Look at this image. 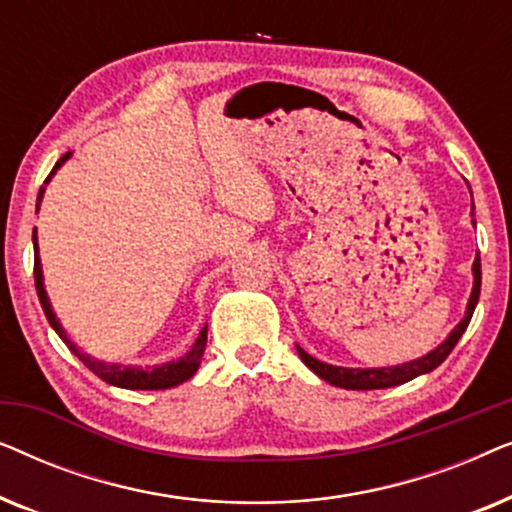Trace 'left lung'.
<instances>
[{
	"label": "left lung",
	"instance_id": "left-lung-1",
	"mask_svg": "<svg viewBox=\"0 0 512 512\" xmlns=\"http://www.w3.org/2000/svg\"><path fill=\"white\" fill-rule=\"evenodd\" d=\"M473 226H475V221H473ZM480 282H482L480 256H475V261H473V291H471V298H468L464 319H461L459 324L452 328L450 335H447V338L440 342L436 349H431L429 354L419 356V359H415V361L401 363V366H389V368H342V366H331V363L314 359V356L307 354L303 347L296 345L298 356L303 359L305 366L310 368L314 375H319L321 380H326L328 384H333V387H340V389H352V391L389 389V387H396V384L415 380V377H419V375H426V373H431V370H436L440 363H443L447 356H450V352L454 349V345L459 342L461 335H464V331L468 328V321H471L473 312H475V305H478Z\"/></svg>",
	"mask_w": 512,
	"mask_h": 512
}]
</instances>
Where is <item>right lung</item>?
<instances>
[{"label":"right lung","instance_id":"1","mask_svg":"<svg viewBox=\"0 0 512 512\" xmlns=\"http://www.w3.org/2000/svg\"><path fill=\"white\" fill-rule=\"evenodd\" d=\"M67 158H72V151L65 153V156H62L58 163H55L51 174H48L46 181H44V186L39 188L37 212L41 207V200H44L46 184L53 179V174L67 163ZM32 242H34V284H37V296H39L41 307H44L48 324L53 326V331L58 333L60 340L69 347V352H72L74 356H79V361L83 363V366H86L88 370H93V373L100 377V380L111 384V387H121V389H172L181 382L191 380V377L198 373L202 354H205V345H207V326L202 328L200 335L193 342V347L188 349L184 356H179L177 361L160 363V366H146V368H142V366H123V363L100 361V359H95V356L81 352V349L67 338V331L62 328L60 319L55 317L51 300H48V293H46V286H44V270H41V258H39V247H37V228H34V233H32Z\"/></svg>","mask_w":512,"mask_h":512}]
</instances>
